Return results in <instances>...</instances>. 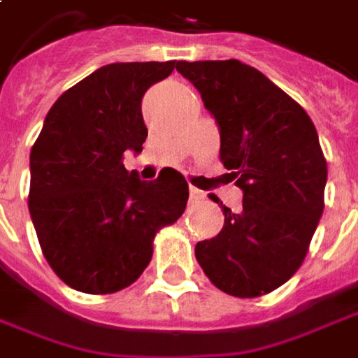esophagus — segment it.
Instances as JSON below:
<instances>
[{
  "instance_id": "34e87169",
  "label": "esophagus",
  "mask_w": 358,
  "mask_h": 358,
  "mask_svg": "<svg viewBox=\"0 0 358 358\" xmlns=\"http://www.w3.org/2000/svg\"><path fill=\"white\" fill-rule=\"evenodd\" d=\"M203 198H206V194L200 192L198 188H190V200L192 202H202Z\"/></svg>"
}]
</instances>
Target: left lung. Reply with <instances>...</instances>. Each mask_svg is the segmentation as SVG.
Wrapping results in <instances>:
<instances>
[{"instance_id": "1", "label": "left lung", "mask_w": 358, "mask_h": 358, "mask_svg": "<svg viewBox=\"0 0 358 358\" xmlns=\"http://www.w3.org/2000/svg\"><path fill=\"white\" fill-rule=\"evenodd\" d=\"M176 69L217 120L220 160L243 190L238 214L222 203L224 228L196 243V259L217 289L262 297L301 267L325 208L327 160L313 120L238 59L180 61Z\"/></svg>"}]
</instances>
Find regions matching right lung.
<instances>
[{
	"instance_id": "add662e5",
	"label": "right lung",
	"mask_w": 358,
	"mask_h": 358,
	"mask_svg": "<svg viewBox=\"0 0 358 358\" xmlns=\"http://www.w3.org/2000/svg\"><path fill=\"white\" fill-rule=\"evenodd\" d=\"M176 65H105L45 117L29 156V214L47 264L73 289L106 295L132 285L152 259L156 234L186 210L188 182L178 170L142 182L122 164L148 136L142 96Z\"/></svg>"
}]
</instances>
